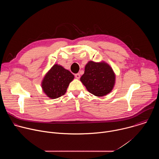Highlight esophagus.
Segmentation results:
<instances>
[{
	"instance_id": "esophagus-1",
	"label": "esophagus",
	"mask_w": 159,
	"mask_h": 159,
	"mask_svg": "<svg viewBox=\"0 0 159 159\" xmlns=\"http://www.w3.org/2000/svg\"><path fill=\"white\" fill-rule=\"evenodd\" d=\"M75 77L76 79H80V75L79 74H76L75 75Z\"/></svg>"
}]
</instances>
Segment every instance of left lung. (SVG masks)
<instances>
[{
  "label": "left lung",
  "instance_id": "obj_1",
  "mask_svg": "<svg viewBox=\"0 0 159 159\" xmlns=\"http://www.w3.org/2000/svg\"><path fill=\"white\" fill-rule=\"evenodd\" d=\"M80 81L90 93L101 97L112 90L115 82V75L107 63L90 61L85 66Z\"/></svg>",
  "mask_w": 159,
  "mask_h": 159
}]
</instances>
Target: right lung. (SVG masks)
I'll use <instances>...</instances> for the list:
<instances>
[{"label": "right lung", "mask_w": 159, "mask_h": 159, "mask_svg": "<svg viewBox=\"0 0 159 159\" xmlns=\"http://www.w3.org/2000/svg\"><path fill=\"white\" fill-rule=\"evenodd\" d=\"M74 78V75L70 71L55 64L44 76L41 86L48 98L57 99L65 94Z\"/></svg>", "instance_id": "1"}]
</instances>
